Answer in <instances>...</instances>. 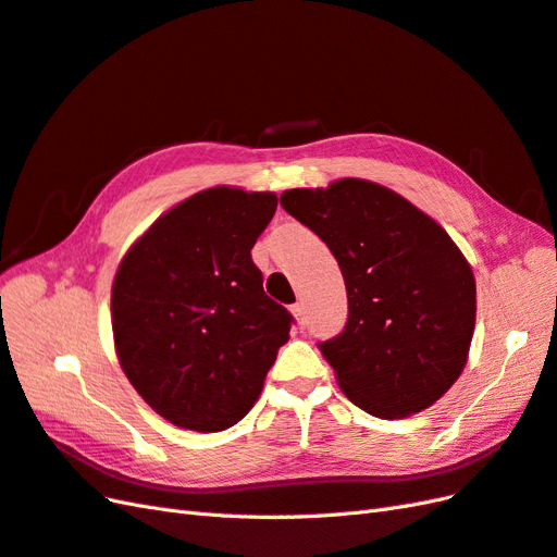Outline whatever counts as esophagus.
I'll use <instances>...</instances> for the list:
<instances>
[{"label":"esophagus","instance_id":"1","mask_svg":"<svg viewBox=\"0 0 557 557\" xmlns=\"http://www.w3.org/2000/svg\"><path fill=\"white\" fill-rule=\"evenodd\" d=\"M292 314H294V320H296L298 329H304V326H306V314H304V304H294V306H292Z\"/></svg>","mask_w":557,"mask_h":557}]
</instances>
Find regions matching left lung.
<instances>
[{
    "mask_svg": "<svg viewBox=\"0 0 557 557\" xmlns=\"http://www.w3.org/2000/svg\"><path fill=\"white\" fill-rule=\"evenodd\" d=\"M280 202L341 265L347 324L320 349L347 399L383 420L438 401L467 367L475 326L473 270L453 237L367 180L289 188Z\"/></svg>",
    "mask_w": 557,
    "mask_h": 557,
    "instance_id": "left-lung-1",
    "label": "left lung"
}]
</instances>
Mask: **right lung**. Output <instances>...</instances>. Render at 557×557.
Wrapping results in <instances>:
<instances>
[{
    "mask_svg": "<svg viewBox=\"0 0 557 557\" xmlns=\"http://www.w3.org/2000/svg\"><path fill=\"white\" fill-rule=\"evenodd\" d=\"M277 210L270 190L214 186L158 216L111 284L116 357L158 416L224 432L257 404L292 314L251 261Z\"/></svg>",
    "mask_w": 557,
    "mask_h": 557,
    "instance_id": "obj_1",
    "label": "right lung"
}]
</instances>
